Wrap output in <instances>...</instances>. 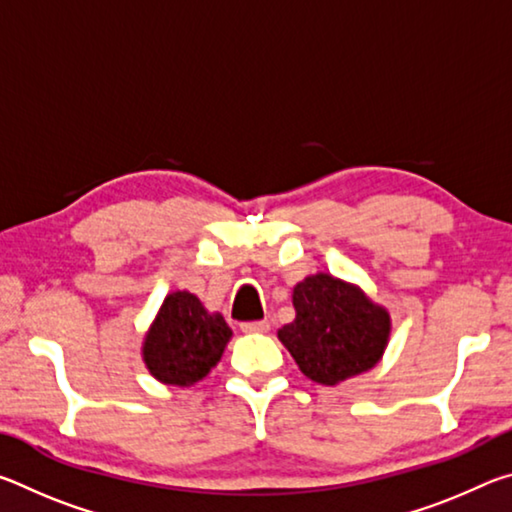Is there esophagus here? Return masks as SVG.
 <instances>
[{"label":"esophagus","mask_w":512,"mask_h":512,"mask_svg":"<svg viewBox=\"0 0 512 512\" xmlns=\"http://www.w3.org/2000/svg\"><path fill=\"white\" fill-rule=\"evenodd\" d=\"M271 329L268 320H253V323H241V332L244 334H266Z\"/></svg>","instance_id":"obj_1"}]
</instances>
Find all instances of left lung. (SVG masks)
I'll list each match as a JSON object with an SVG mask.
<instances>
[{
    "mask_svg": "<svg viewBox=\"0 0 512 512\" xmlns=\"http://www.w3.org/2000/svg\"><path fill=\"white\" fill-rule=\"evenodd\" d=\"M293 323L277 339L316 384L336 386L375 368L391 341V314L352 282L329 273L309 275L293 287Z\"/></svg>",
    "mask_w": 512,
    "mask_h": 512,
    "instance_id": "obj_1",
    "label": "left lung"
}]
</instances>
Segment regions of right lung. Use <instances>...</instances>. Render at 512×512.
<instances>
[{
    "label": "right lung",
    "mask_w": 512,
    "mask_h": 512,
    "mask_svg": "<svg viewBox=\"0 0 512 512\" xmlns=\"http://www.w3.org/2000/svg\"><path fill=\"white\" fill-rule=\"evenodd\" d=\"M232 339L219 311L189 291H173L162 300L142 341V361L151 375L169 386H194L207 377Z\"/></svg>",
    "instance_id": "right-lung-1"
}]
</instances>
